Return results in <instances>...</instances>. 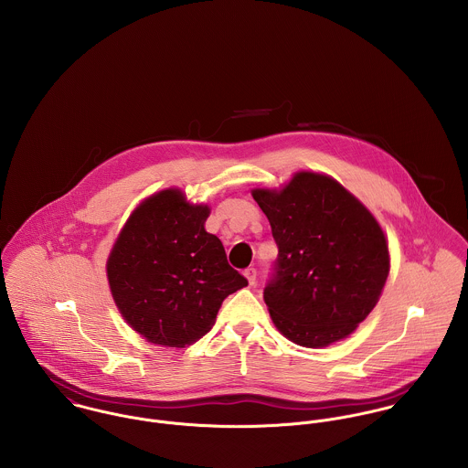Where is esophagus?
<instances>
[{
	"instance_id": "1",
	"label": "esophagus",
	"mask_w": 468,
	"mask_h": 468,
	"mask_svg": "<svg viewBox=\"0 0 468 468\" xmlns=\"http://www.w3.org/2000/svg\"><path fill=\"white\" fill-rule=\"evenodd\" d=\"M243 273H245V277L249 279V282H250V284H254V282H256V279H258V270H256V268H245V271H243Z\"/></svg>"
}]
</instances>
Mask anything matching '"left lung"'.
I'll return each mask as SVG.
<instances>
[{
    "mask_svg": "<svg viewBox=\"0 0 468 468\" xmlns=\"http://www.w3.org/2000/svg\"><path fill=\"white\" fill-rule=\"evenodd\" d=\"M279 249L263 297L277 330L304 347L351 334L375 308L389 273L373 214L334 178L297 173L282 191L256 189Z\"/></svg>",
    "mask_w": 468,
    "mask_h": 468,
    "instance_id": "left-lung-1",
    "label": "left lung"
}]
</instances>
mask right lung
I'll return each instance as SVG.
<instances>
[{
    "instance_id": "1",
    "label": "right lung",
    "mask_w": 468,
    "mask_h": 468,
    "mask_svg": "<svg viewBox=\"0 0 468 468\" xmlns=\"http://www.w3.org/2000/svg\"><path fill=\"white\" fill-rule=\"evenodd\" d=\"M207 205L178 189L140 203L108 260V281L126 323L153 344L184 347L207 334L221 303L249 281L203 227Z\"/></svg>"
}]
</instances>
